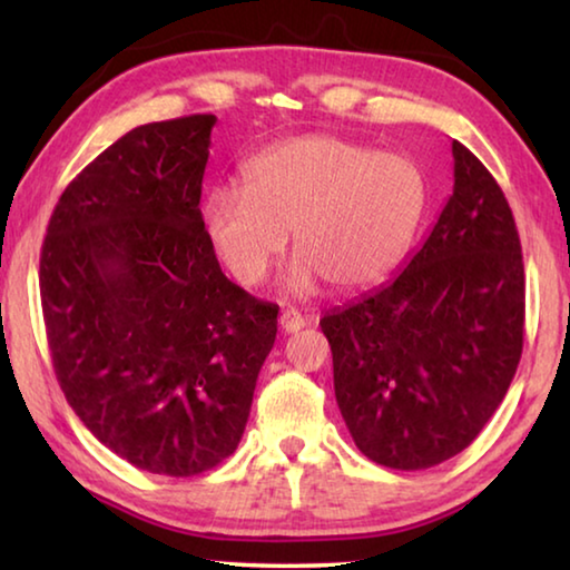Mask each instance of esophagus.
Segmentation results:
<instances>
[{"label":"esophagus","instance_id":"obj_1","mask_svg":"<svg viewBox=\"0 0 570 570\" xmlns=\"http://www.w3.org/2000/svg\"><path fill=\"white\" fill-rule=\"evenodd\" d=\"M278 324H282L284 334H294L298 330H304L306 320L298 312H294V308H286V312L282 314V320H278Z\"/></svg>","mask_w":570,"mask_h":570}]
</instances>
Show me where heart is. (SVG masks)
<instances>
[{
  "instance_id": "heart-1",
  "label": "heart",
  "mask_w": 570,
  "mask_h": 570,
  "mask_svg": "<svg viewBox=\"0 0 570 570\" xmlns=\"http://www.w3.org/2000/svg\"><path fill=\"white\" fill-rule=\"evenodd\" d=\"M424 208L428 178L417 160L314 132L248 158L244 188H210L204 224L240 284L264 282L292 230L288 292L312 294L322 282L336 292H360L404 262Z\"/></svg>"
}]
</instances>
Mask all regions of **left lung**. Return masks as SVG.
Returning a JSON list of instances; mask_svg holds the SVG:
<instances>
[{
	"mask_svg": "<svg viewBox=\"0 0 570 570\" xmlns=\"http://www.w3.org/2000/svg\"><path fill=\"white\" fill-rule=\"evenodd\" d=\"M452 158V196L402 272L320 322L354 445L394 470H424L465 450L503 402L523 352L513 210L458 140Z\"/></svg>",
	"mask_w": 570,
	"mask_h": 570,
	"instance_id": "8db88e82",
	"label": "left lung"
}]
</instances>
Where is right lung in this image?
<instances>
[{"label": "right lung", "mask_w": 570, "mask_h": 570, "mask_svg": "<svg viewBox=\"0 0 570 570\" xmlns=\"http://www.w3.org/2000/svg\"><path fill=\"white\" fill-rule=\"evenodd\" d=\"M216 115L140 125L57 200L40 256L67 402L130 465L190 478L238 448L278 306L220 272L200 216Z\"/></svg>", "instance_id": "add662e5"}]
</instances>
